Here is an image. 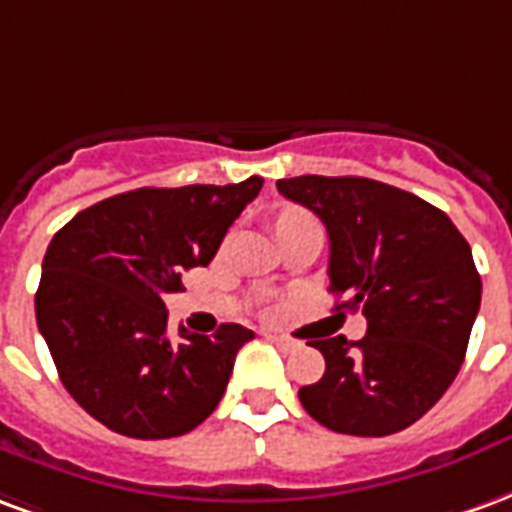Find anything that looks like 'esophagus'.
Instances as JSON below:
<instances>
[{
  "instance_id": "obj_1",
  "label": "esophagus",
  "mask_w": 512,
  "mask_h": 512,
  "mask_svg": "<svg viewBox=\"0 0 512 512\" xmlns=\"http://www.w3.org/2000/svg\"><path fill=\"white\" fill-rule=\"evenodd\" d=\"M267 338H270L272 343H278L281 349H294V343L289 341V338H283V335H267Z\"/></svg>"
}]
</instances>
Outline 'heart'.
Masks as SVG:
<instances>
[{
    "label": "heart",
    "mask_w": 512,
    "mask_h": 512,
    "mask_svg": "<svg viewBox=\"0 0 512 512\" xmlns=\"http://www.w3.org/2000/svg\"><path fill=\"white\" fill-rule=\"evenodd\" d=\"M302 215H305V212H297V210H289V212H283L281 218H278V223H275V229H278V226H283V223H289V220H294V218H302Z\"/></svg>",
    "instance_id": "1"
}]
</instances>
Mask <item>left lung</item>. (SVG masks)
<instances>
[{
    "label": "left lung",
    "mask_w": 512,
    "mask_h": 512,
    "mask_svg": "<svg viewBox=\"0 0 512 512\" xmlns=\"http://www.w3.org/2000/svg\"><path fill=\"white\" fill-rule=\"evenodd\" d=\"M278 190L322 218L330 292L368 319L363 341L311 343L327 368L300 387V404L338 434L404 431L464 363L483 294L469 242L434 204L376 179L305 174L278 179Z\"/></svg>",
    "instance_id": "left-lung-1"
}]
</instances>
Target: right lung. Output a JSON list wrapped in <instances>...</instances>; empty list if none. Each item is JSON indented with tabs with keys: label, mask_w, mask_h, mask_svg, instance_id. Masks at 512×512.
Instances as JSON below:
<instances>
[{
	"label": "right lung",
	"mask_w": 512,
	"mask_h": 512,
	"mask_svg": "<svg viewBox=\"0 0 512 512\" xmlns=\"http://www.w3.org/2000/svg\"><path fill=\"white\" fill-rule=\"evenodd\" d=\"M264 179L138 188L81 210L54 234L35 294L37 327L59 379L95 420L133 439H169L204 423L253 333L220 324L169 335L166 294L207 267Z\"/></svg>",
	"instance_id": "1"
}]
</instances>
